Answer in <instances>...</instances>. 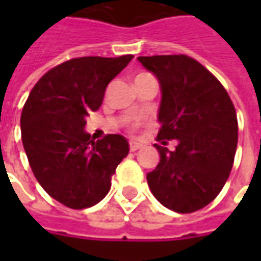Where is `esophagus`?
Here are the masks:
<instances>
[{
  "label": "esophagus",
  "instance_id": "1",
  "mask_svg": "<svg viewBox=\"0 0 261 261\" xmlns=\"http://www.w3.org/2000/svg\"><path fill=\"white\" fill-rule=\"evenodd\" d=\"M129 146H130V151H132V152H135V151H138V149L141 148V144H138V142H134V141H132V142L129 144Z\"/></svg>",
  "mask_w": 261,
  "mask_h": 261
}]
</instances>
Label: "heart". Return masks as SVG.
<instances>
[{"instance_id":"heart-1","label":"heart","mask_w":261,"mask_h":261,"mask_svg":"<svg viewBox=\"0 0 261 261\" xmlns=\"http://www.w3.org/2000/svg\"><path fill=\"white\" fill-rule=\"evenodd\" d=\"M141 75H145V74H141ZM138 76H139V75H138Z\"/></svg>"}]
</instances>
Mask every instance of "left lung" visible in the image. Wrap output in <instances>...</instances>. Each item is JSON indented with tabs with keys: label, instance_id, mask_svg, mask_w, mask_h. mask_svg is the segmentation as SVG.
<instances>
[{
	"label": "left lung",
	"instance_id": "8db88e82",
	"mask_svg": "<svg viewBox=\"0 0 261 261\" xmlns=\"http://www.w3.org/2000/svg\"><path fill=\"white\" fill-rule=\"evenodd\" d=\"M161 88L156 141L175 139L174 151L155 144L160 163L146 174L163 206L190 214L209 205L228 180L238 142L234 105L205 66L186 55L139 56Z\"/></svg>",
	"mask_w": 261,
	"mask_h": 261
}]
</instances>
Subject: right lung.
<instances>
[{
	"label": "right lung",
	"instance_id": "add662e5",
	"mask_svg": "<svg viewBox=\"0 0 261 261\" xmlns=\"http://www.w3.org/2000/svg\"><path fill=\"white\" fill-rule=\"evenodd\" d=\"M86 56L52 68L33 87L20 126L29 164L37 181L55 200L72 209L98 203L110 178L129 154L122 135L93 141L86 117L103 103L107 84L130 61Z\"/></svg>",
	"mask_w": 261,
	"mask_h": 261
}]
</instances>
